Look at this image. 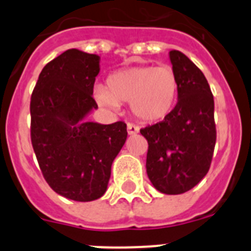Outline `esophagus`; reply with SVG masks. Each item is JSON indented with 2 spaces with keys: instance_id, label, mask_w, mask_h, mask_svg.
Listing matches in <instances>:
<instances>
[{
  "instance_id": "obj_1",
  "label": "esophagus",
  "mask_w": 251,
  "mask_h": 251,
  "mask_svg": "<svg viewBox=\"0 0 251 251\" xmlns=\"http://www.w3.org/2000/svg\"><path fill=\"white\" fill-rule=\"evenodd\" d=\"M127 130H128V134H137L139 132V128L137 126L132 123H128L127 124Z\"/></svg>"
}]
</instances>
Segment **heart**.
Listing matches in <instances>:
<instances>
[{
  "mask_svg": "<svg viewBox=\"0 0 251 251\" xmlns=\"http://www.w3.org/2000/svg\"><path fill=\"white\" fill-rule=\"evenodd\" d=\"M99 105L117 112L121 103H129L137 119L154 123L165 119L176 105L178 77L171 66H134L121 69L106 79V88L94 86Z\"/></svg>",
  "mask_w": 251,
  "mask_h": 251,
  "instance_id": "b5f03b06",
  "label": "heart"
}]
</instances>
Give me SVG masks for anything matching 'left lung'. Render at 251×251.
I'll return each instance as SVG.
<instances>
[{
  "mask_svg": "<svg viewBox=\"0 0 251 251\" xmlns=\"http://www.w3.org/2000/svg\"><path fill=\"white\" fill-rule=\"evenodd\" d=\"M178 77L177 104L162 122L141 129L147 139V175L156 190L179 195L206 176L216 142L214 97L205 75L181 51H170Z\"/></svg>",
  "mask_w": 251,
  "mask_h": 251,
  "instance_id": "8db88e82",
  "label": "left lung"
}]
</instances>
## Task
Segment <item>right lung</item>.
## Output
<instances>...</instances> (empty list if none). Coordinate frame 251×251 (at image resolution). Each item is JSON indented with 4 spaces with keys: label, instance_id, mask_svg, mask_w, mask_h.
<instances>
[{
    "label": "right lung",
    "instance_id": "add662e5",
    "mask_svg": "<svg viewBox=\"0 0 251 251\" xmlns=\"http://www.w3.org/2000/svg\"><path fill=\"white\" fill-rule=\"evenodd\" d=\"M100 57L77 49L46 64L31 95V143L56 194L88 202L103 196L112 163L127 139V124L86 122L98 105L93 88Z\"/></svg>",
    "mask_w": 251,
    "mask_h": 251
}]
</instances>
